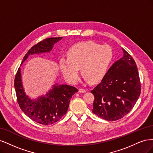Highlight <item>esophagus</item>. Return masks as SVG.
I'll use <instances>...</instances> for the list:
<instances>
[{"label":"esophagus","instance_id":"obj_1","mask_svg":"<svg viewBox=\"0 0 153 153\" xmlns=\"http://www.w3.org/2000/svg\"><path fill=\"white\" fill-rule=\"evenodd\" d=\"M78 92H85L86 90L85 89H82V88H80V89H79V90H78Z\"/></svg>","mask_w":153,"mask_h":153}]
</instances>
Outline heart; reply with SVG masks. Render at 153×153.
<instances>
[{"instance_id": "1", "label": "heart", "mask_w": 153, "mask_h": 153, "mask_svg": "<svg viewBox=\"0 0 153 153\" xmlns=\"http://www.w3.org/2000/svg\"><path fill=\"white\" fill-rule=\"evenodd\" d=\"M68 58L59 60V67L66 79L75 83L82 75L92 84L101 80L107 73L114 58V51L108 45L94 41L80 42L73 45L67 53Z\"/></svg>"}]
</instances>
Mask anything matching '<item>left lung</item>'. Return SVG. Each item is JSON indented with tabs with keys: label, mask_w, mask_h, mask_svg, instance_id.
<instances>
[{
	"label": "left lung",
	"mask_w": 153,
	"mask_h": 153,
	"mask_svg": "<svg viewBox=\"0 0 153 153\" xmlns=\"http://www.w3.org/2000/svg\"><path fill=\"white\" fill-rule=\"evenodd\" d=\"M123 50V57L111 66L102 81L91 91L94 96L92 112L107 121H117L128 114L140 94L135 61Z\"/></svg>",
	"instance_id": "1"
}]
</instances>
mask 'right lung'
<instances>
[{
  "label": "right lung",
  "mask_w": 153,
  "mask_h": 153,
  "mask_svg": "<svg viewBox=\"0 0 153 153\" xmlns=\"http://www.w3.org/2000/svg\"><path fill=\"white\" fill-rule=\"evenodd\" d=\"M62 38H49L33 46L25 54L22 64L29 55L48 52L53 46ZM15 88L18 105L26 115L32 121L41 124H53L61 119L67 112L69 101L73 94L78 92L75 87L68 85H54L45 96L32 100L25 95L22 84L20 68L15 78Z\"/></svg>",
  "instance_id": "add662e5"
}]
</instances>
